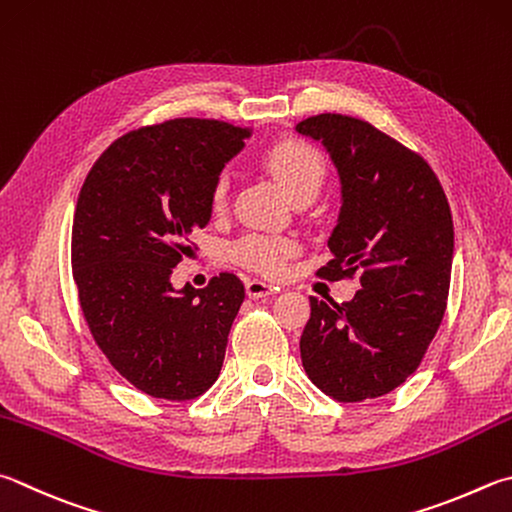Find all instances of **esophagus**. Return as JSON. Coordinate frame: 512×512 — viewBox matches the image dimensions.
Segmentation results:
<instances>
[{
	"mask_svg": "<svg viewBox=\"0 0 512 512\" xmlns=\"http://www.w3.org/2000/svg\"><path fill=\"white\" fill-rule=\"evenodd\" d=\"M273 293H275V288L271 284L262 282V280H248L246 282V295L253 297V300H259V297H268Z\"/></svg>",
	"mask_w": 512,
	"mask_h": 512,
	"instance_id": "esophagus-1",
	"label": "esophagus"
}]
</instances>
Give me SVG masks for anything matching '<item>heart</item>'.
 <instances>
[{
  "mask_svg": "<svg viewBox=\"0 0 512 512\" xmlns=\"http://www.w3.org/2000/svg\"><path fill=\"white\" fill-rule=\"evenodd\" d=\"M264 167L271 172L277 185L284 190L288 199L297 197H315L320 192L324 181V161L313 147L297 143V141H282L275 143L271 150L264 154ZM228 201V179L221 176L212 188V210L221 212ZM295 253V244L291 239L273 237V235H250L241 237L232 246L230 255L239 266H246L248 271L262 273L275 277L284 271L288 257Z\"/></svg>",
  "mask_w": 512,
  "mask_h": 512,
  "instance_id": "b5f03b06",
  "label": "heart"
}]
</instances>
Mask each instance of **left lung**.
Listing matches in <instances>:
<instances>
[{
  "label": "left lung",
  "mask_w": 512,
  "mask_h": 512,
  "mask_svg": "<svg viewBox=\"0 0 512 512\" xmlns=\"http://www.w3.org/2000/svg\"><path fill=\"white\" fill-rule=\"evenodd\" d=\"M322 143L340 179L327 280L360 275L353 300H311L300 338L306 376L340 403L385 396L421 365L450 291L454 228L421 156L365 120L320 114L295 125Z\"/></svg>",
  "instance_id": "left-lung-1"
}]
</instances>
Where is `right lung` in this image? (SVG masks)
<instances>
[{"label": "right lung", "instance_id": "1", "mask_svg": "<svg viewBox=\"0 0 512 512\" xmlns=\"http://www.w3.org/2000/svg\"><path fill=\"white\" fill-rule=\"evenodd\" d=\"M250 134L208 118L136 129L102 152L80 190L71 266L82 313L118 374L154 398H197L224 365L244 284L221 273L206 288H174L170 277Z\"/></svg>", "mask_w": 512, "mask_h": 512}]
</instances>
